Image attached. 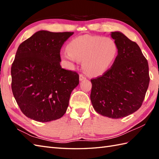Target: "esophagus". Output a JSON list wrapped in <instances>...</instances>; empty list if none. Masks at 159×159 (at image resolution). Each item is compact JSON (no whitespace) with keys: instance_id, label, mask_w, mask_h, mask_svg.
I'll return each mask as SVG.
<instances>
[{"instance_id":"34e87169","label":"esophagus","mask_w":159,"mask_h":159,"mask_svg":"<svg viewBox=\"0 0 159 159\" xmlns=\"http://www.w3.org/2000/svg\"><path fill=\"white\" fill-rule=\"evenodd\" d=\"M84 79H85V77L83 75H81V74H80V75H79V80L80 81H82V80H84Z\"/></svg>"}]
</instances>
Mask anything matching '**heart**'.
Returning <instances> with one entry per match:
<instances>
[{
    "label": "heart",
    "instance_id": "1",
    "mask_svg": "<svg viewBox=\"0 0 159 159\" xmlns=\"http://www.w3.org/2000/svg\"><path fill=\"white\" fill-rule=\"evenodd\" d=\"M66 49L60 53L62 60L71 68L77 61H82L84 71L90 76H101L108 71L118 52L116 44L111 38L89 34L73 39Z\"/></svg>",
    "mask_w": 159,
    "mask_h": 159
}]
</instances>
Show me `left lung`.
Wrapping results in <instances>:
<instances>
[{
  "label": "left lung",
  "mask_w": 159,
  "mask_h": 159,
  "mask_svg": "<svg viewBox=\"0 0 159 159\" xmlns=\"http://www.w3.org/2000/svg\"><path fill=\"white\" fill-rule=\"evenodd\" d=\"M110 35L116 44L118 55L104 75L91 80L90 98L98 114L120 119L141 107L149 85V69L137 43L119 31Z\"/></svg>",
  "instance_id": "left-lung-1"
}]
</instances>
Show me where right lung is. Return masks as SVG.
Instances as JSON below:
<instances>
[{"mask_svg":"<svg viewBox=\"0 0 159 159\" xmlns=\"http://www.w3.org/2000/svg\"><path fill=\"white\" fill-rule=\"evenodd\" d=\"M74 32L40 30L20 44L11 66V89L21 112L46 123L67 110L79 75L60 65V49Z\"/></svg>","mask_w":159,"mask_h":159,"instance_id":"add662e5","label":"right lung"}]
</instances>
